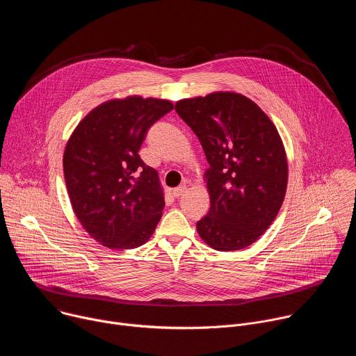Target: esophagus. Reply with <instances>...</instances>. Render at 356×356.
I'll list each match as a JSON object with an SVG mask.
<instances>
[{
  "label": "esophagus",
  "instance_id": "1",
  "mask_svg": "<svg viewBox=\"0 0 356 356\" xmlns=\"http://www.w3.org/2000/svg\"><path fill=\"white\" fill-rule=\"evenodd\" d=\"M184 191H186V186H179V187H176V188L172 190V193H173L175 197H180Z\"/></svg>",
  "mask_w": 356,
  "mask_h": 356
}]
</instances>
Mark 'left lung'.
<instances>
[{
  "label": "left lung",
  "instance_id": "8db88e82",
  "mask_svg": "<svg viewBox=\"0 0 356 356\" xmlns=\"http://www.w3.org/2000/svg\"><path fill=\"white\" fill-rule=\"evenodd\" d=\"M176 113L198 138L210 169V210L198 235L216 250L252 245L276 218L287 187V161L279 132L252 99L213 92L180 99Z\"/></svg>",
  "mask_w": 356,
  "mask_h": 356
}]
</instances>
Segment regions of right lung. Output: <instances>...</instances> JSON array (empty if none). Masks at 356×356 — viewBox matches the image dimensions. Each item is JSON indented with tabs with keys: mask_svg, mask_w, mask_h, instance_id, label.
I'll return each instance as SVG.
<instances>
[{
	"mask_svg": "<svg viewBox=\"0 0 356 356\" xmlns=\"http://www.w3.org/2000/svg\"><path fill=\"white\" fill-rule=\"evenodd\" d=\"M173 110L166 99L128 97L98 106L77 125L63 156L76 217L101 245L132 249L154 234L165 207L158 172L139 149L147 129Z\"/></svg>",
	"mask_w": 356,
	"mask_h": 356,
	"instance_id": "right-lung-1",
	"label": "right lung"
}]
</instances>
